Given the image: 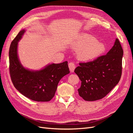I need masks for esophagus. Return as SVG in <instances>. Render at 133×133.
Returning <instances> with one entry per match:
<instances>
[{"label":"esophagus","mask_w":133,"mask_h":133,"mask_svg":"<svg viewBox=\"0 0 133 133\" xmlns=\"http://www.w3.org/2000/svg\"><path fill=\"white\" fill-rule=\"evenodd\" d=\"M68 66H69V70L71 72H74V69H75V65L73 63H69V64H68Z\"/></svg>","instance_id":"1"}]
</instances>
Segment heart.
<instances>
[{
  "label": "heart",
  "instance_id": "1",
  "mask_svg": "<svg viewBox=\"0 0 133 133\" xmlns=\"http://www.w3.org/2000/svg\"><path fill=\"white\" fill-rule=\"evenodd\" d=\"M75 48L79 51V57L84 61H91L103 55L106 46L91 35L82 34L76 39Z\"/></svg>",
  "mask_w": 133,
  "mask_h": 133
}]
</instances>
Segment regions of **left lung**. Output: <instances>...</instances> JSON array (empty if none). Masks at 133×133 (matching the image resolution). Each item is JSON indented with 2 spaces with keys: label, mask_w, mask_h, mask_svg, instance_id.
Masks as SVG:
<instances>
[{
  "label": "left lung",
  "mask_w": 133,
  "mask_h": 133,
  "mask_svg": "<svg viewBox=\"0 0 133 133\" xmlns=\"http://www.w3.org/2000/svg\"><path fill=\"white\" fill-rule=\"evenodd\" d=\"M123 50L119 39L105 55L93 61L80 63L74 70L81 80L78 92L86 101L103 98L117 84L122 72Z\"/></svg>",
  "instance_id": "1"
}]
</instances>
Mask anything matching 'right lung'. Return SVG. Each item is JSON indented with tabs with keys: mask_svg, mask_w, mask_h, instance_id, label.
<instances>
[{
	"mask_svg": "<svg viewBox=\"0 0 133 133\" xmlns=\"http://www.w3.org/2000/svg\"><path fill=\"white\" fill-rule=\"evenodd\" d=\"M25 32V29L20 31L10 46L11 81L16 89L26 98L36 102H49L54 97L60 79L70 73L68 62L49 64L36 71L24 68L19 60L17 49L18 43Z\"/></svg>",
	"mask_w": 133,
	"mask_h": 133,
	"instance_id": "1",
	"label": "right lung"
}]
</instances>
